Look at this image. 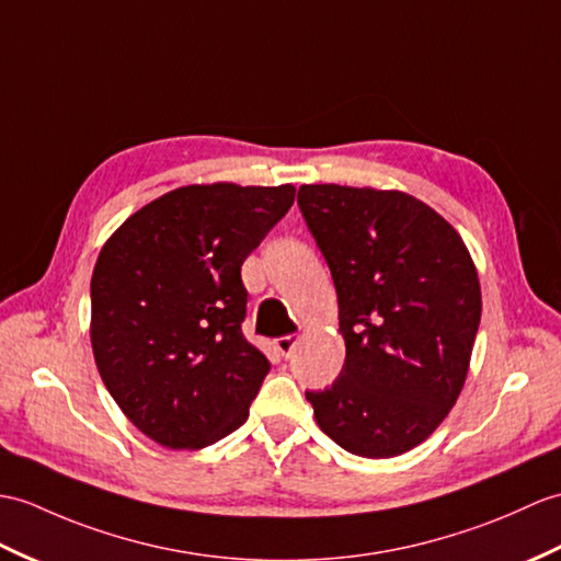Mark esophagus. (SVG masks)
<instances>
[{"mask_svg":"<svg viewBox=\"0 0 561 561\" xmlns=\"http://www.w3.org/2000/svg\"><path fill=\"white\" fill-rule=\"evenodd\" d=\"M298 342H301V336H298V334H286V336H279V340H277L279 354H282L284 358H289V356L294 354V348L298 346Z\"/></svg>","mask_w":561,"mask_h":561,"instance_id":"obj_1","label":"esophagus"}]
</instances>
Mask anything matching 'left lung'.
<instances>
[{
  "mask_svg": "<svg viewBox=\"0 0 561 561\" xmlns=\"http://www.w3.org/2000/svg\"><path fill=\"white\" fill-rule=\"evenodd\" d=\"M298 207L328 260L346 360L306 392L320 430L356 457L419 447L457 403L480 324V282L459 231L401 191L310 184Z\"/></svg>",
  "mask_w": 561,
  "mask_h": 561,
  "instance_id": "obj_1",
  "label": "left lung"
}]
</instances>
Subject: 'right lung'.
<instances>
[{"label": "right lung", "instance_id": "add662e5", "mask_svg": "<svg viewBox=\"0 0 561 561\" xmlns=\"http://www.w3.org/2000/svg\"><path fill=\"white\" fill-rule=\"evenodd\" d=\"M294 195L291 184L181 186L102 245L90 344L112 399L158 445L203 449L249 419L270 360L241 332V265Z\"/></svg>", "mask_w": 561, "mask_h": 561}]
</instances>
